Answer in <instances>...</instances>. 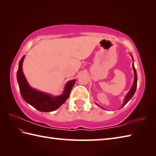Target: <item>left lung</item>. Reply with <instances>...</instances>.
Masks as SVG:
<instances>
[{"mask_svg": "<svg viewBox=\"0 0 156 156\" xmlns=\"http://www.w3.org/2000/svg\"><path fill=\"white\" fill-rule=\"evenodd\" d=\"M131 57H132V59H133V56L131 55ZM133 69L134 76H135V77H134V81H133V85H132V87H131V89H130V90H129V91L128 92V93L127 94V95H126V97H125L124 102H123V104L122 105L121 108L122 107H123L124 106H125L126 104H127V102H128L129 101L131 100V98L133 97V95H134L135 92V90H136V88H137V72H136V69H135V67H134V64H133ZM96 104H97L98 106H99V107H101L102 108H102V107H101L100 105H98L97 103H96Z\"/></svg>", "mask_w": 156, "mask_h": 156, "instance_id": "left-lung-1", "label": "left lung"}]
</instances>
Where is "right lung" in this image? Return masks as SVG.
Wrapping results in <instances>:
<instances>
[{"label":"right lung","instance_id":"obj_1","mask_svg":"<svg viewBox=\"0 0 156 156\" xmlns=\"http://www.w3.org/2000/svg\"><path fill=\"white\" fill-rule=\"evenodd\" d=\"M24 58L25 55H23L19 62V68L16 72V78L23 98L26 102L41 112H51L58 109L68 98L76 80L68 82L65 85L63 93L59 96H52L36 90L29 84L23 72L22 66Z\"/></svg>","mask_w":156,"mask_h":156}]
</instances>
